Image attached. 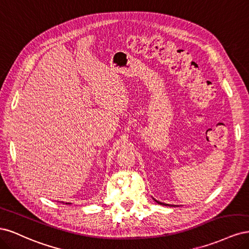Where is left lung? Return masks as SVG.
<instances>
[{
	"mask_svg": "<svg viewBox=\"0 0 249 249\" xmlns=\"http://www.w3.org/2000/svg\"><path fill=\"white\" fill-rule=\"evenodd\" d=\"M158 203H160V205H165V203H163V202H160V201H158V200H156ZM165 206H168V205H165Z\"/></svg>",
	"mask_w": 249,
	"mask_h": 249,
	"instance_id": "1",
	"label": "left lung"
}]
</instances>
